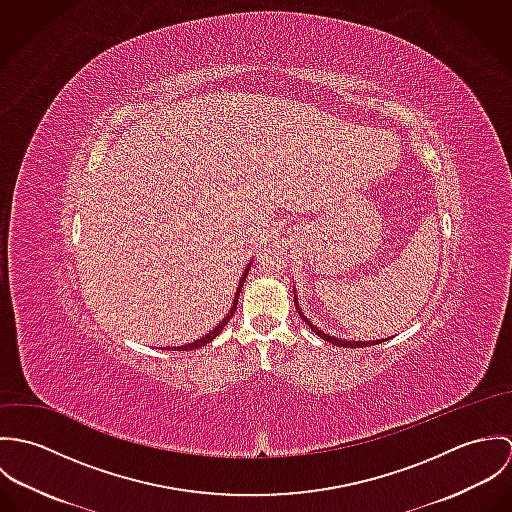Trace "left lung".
I'll return each instance as SVG.
<instances>
[{
	"label": "left lung",
	"instance_id": "left-lung-1",
	"mask_svg": "<svg viewBox=\"0 0 512 512\" xmlns=\"http://www.w3.org/2000/svg\"><path fill=\"white\" fill-rule=\"evenodd\" d=\"M293 292H295V288H293ZM293 301H295V309H297V313H299V317L311 327V331L317 335V337H321L323 341H327V343H331V345H337V347H370V345H380V343H384V341H388V339H378V341H347V339H339V337H333V335H329V333H325V331H321L317 325H313L309 319H307V315L301 311V307H299V301H297V293H293Z\"/></svg>",
	"mask_w": 512,
	"mask_h": 512
}]
</instances>
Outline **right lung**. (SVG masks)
I'll return each mask as SVG.
<instances>
[{
  "label": "right lung",
  "mask_w": 512,
  "mask_h": 512,
  "mask_svg": "<svg viewBox=\"0 0 512 512\" xmlns=\"http://www.w3.org/2000/svg\"><path fill=\"white\" fill-rule=\"evenodd\" d=\"M250 266H252V260L248 262L246 270L242 272V278H240V282H238V288H236L234 299H232V305H230V311L226 313V317L220 321L219 325H217L213 331H209L205 337H201V339H197V341H193V343L181 345V347H171V349H177V351H193V349H199V347H203V345L211 343V341H213V339L219 335L220 331L224 329V325L230 321V317H232V315H234V311H236V305H238V295H240V290H242V286H244V280H246V276H248V270H250Z\"/></svg>",
  "instance_id": "1"
}]
</instances>
